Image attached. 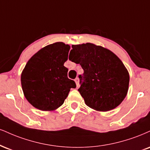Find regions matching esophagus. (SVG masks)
I'll use <instances>...</instances> for the list:
<instances>
[{
  "label": "esophagus",
  "mask_w": 150,
  "mask_h": 150,
  "mask_svg": "<svg viewBox=\"0 0 150 150\" xmlns=\"http://www.w3.org/2000/svg\"><path fill=\"white\" fill-rule=\"evenodd\" d=\"M75 83H76L77 87H79V86H80V84H79V78H78V77H77V78L75 79Z\"/></svg>",
  "instance_id": "1"
}]
</instances>
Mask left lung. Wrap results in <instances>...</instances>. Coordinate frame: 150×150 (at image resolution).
Wrapping results in <instances>:
<instances>
[{"label":"left lung","instance_id":"obj_1","mask_svg":"<svg viewBox=\"0 0 150 150\" xmlns=\"http://www.w3.org/2000/svg\"><path fill=\"white\" fill-rule=\"evenodd\" d=\"M72 48L69 60L80 64L84 70L79 75L78 91L86 105L102 112L117 108L129 89V74L122 61L110 50L92 43Z\"/></svg>","mask_w":150,"mask_h":150}]
</instances>
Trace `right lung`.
<instances>
[{
    "instance_id": "right-lung-1",
    "label": "right lung",
    "mask_w": 150,
    "mask_h": 150,
    "mask_svg": "<svg viewBox=\"0 0 150 150\" xmlns=\"http://www.w3.org/2000/svg\"><path fill=\"white\" fill-rule=\"evenodd\" d=\"M70 48L61 42L49 45L30 58L23 70L21 82L23 94L37 109L54 110L64 103L70 89L76 87L64 66Z\"/></svg>"
}]
</instances>
